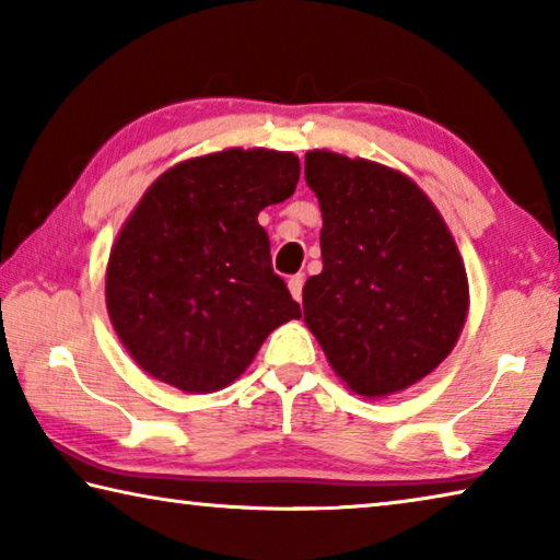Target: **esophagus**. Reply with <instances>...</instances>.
I'll use <instances>...</instances> for the list:
<instances>
[{
    "instance_id": "esophagus-1",
    "label": "esophagus",
    "mask_w": 560,
    "mask_h": 560,
    "mask_svg": "<svg viewBox=\"0 0 560 560\" xmlns=\"http://www.w3.org/2000/svg\"><path fill=\"white\" fill-rule=\"evenodd\" d=\"M303 281H306V277H303V273H293V277H289V291H291V296L296 299V301H301V291H303Z\"/></svg>"
}]
</instances>
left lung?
<instances>
[{
    "mask_svg": "<svg viewBox=\"0 0 560 560\" xmlns=\"http://www.w3.org/2000/svg\"><path fill=\"white\" fill-rule=\"evenodd\" d=\"M303 173L324 214V271L303 287V320L355 395L400 393L450 355L467 320L457 244L397 170L311 150Z\"/></svg>",
    "mask_w": 560,
    "mask_h": 560,
    "instance_id": "obj_1",
    "label": "left lung"
}]
</instances>
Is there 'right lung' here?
I'll use <instances>...</instances> for the list:
<instances>
[{"mask_svg": "<svg viewBox=\"0 0 560 560\" xmlns=\"http://www.w3.org/2000/svg\"><path fill=\"white\" fill-rule=\"evenodd\" d=\"M299 173L293 153L230 148L148 187L106 269L110 324L148 375L185 393L222 390L273 328L301 316L257 222L289 200Z\"/></svg>", "mask_w": 560, "mask_h": 560, "instance_id": "right-lung-1", "label": "right lung"}]
</instances>
